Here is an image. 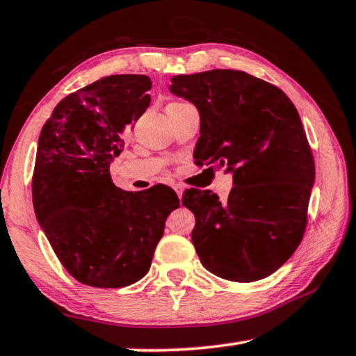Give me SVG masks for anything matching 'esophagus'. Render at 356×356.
<instances>
[{
	"label": "esophagus",
	"mask_w": 356,
	"mask_h": 356,
	"mask_svg": "<svg viewBox=\"0 0 356 356\" xmlns=\"http://www.w3.org/2000/svg\"><path fill=\"white\" fill-rule=\"evenodd\" d=\"M174 190H176L179 200H182V196H184V186H182V185H174Z\"/></svg>",
	"instance_id": "1"
}]
</instances>
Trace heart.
Segmentation results:
<instances>
[{
	"label": "heart",
	"instance_id": "obj_1",
	"mask_svg": "<svg viewBox=\"0 0 356 356\" xmlns=\"http://www.w3.org/2000/svg\"><path fill=\"white\" fill-rule=\"evenodd\" d=\"M171 105L174 106V105H185V104H171Z\"/></svg>",
	"mask_w": 356,
	"mask_h": 356
}]
</instances>
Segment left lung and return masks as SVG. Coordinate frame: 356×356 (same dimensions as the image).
<instances>
[{
    "label": "left lung",
    "mask_w": 356,
    "mask_h": 356,
    "mask_svg": "<svg viewBox=\"0 0 356 356\" xmlns=\"http://www.w3.org/2000/svg\"><path fill=\"white\" fill-rule=\"evenodd\" d=\"M170 91L200 111L196 163L232 172L225 202L209 190L185 191L197 256L222 280L267 278L293 254L308 222L316 168L297 108L280 88L242 70L172 76Z\"/></svg>",
    "instance_id": "obj_1"
}]
</instances>
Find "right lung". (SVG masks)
<instances>
[{"instance_id": "add662e5", "label": "right lung", "mask_w": 356, "mask_h": 356, "mask_svg": "<svg viewBox=\"0 0 356 356\" xmlns=\"http://www.w3.org/2000/svg\"><path fill=\"white\" fill-rule=\"evenodd\" d=\"M146 75H111L69 94L42 127L33 174L35 218L81 284L116 289L149 272L165 221L180 206L166 185L124 191L111 161L150 104Z\"/></svg>"}]
</instances>
